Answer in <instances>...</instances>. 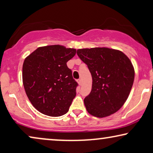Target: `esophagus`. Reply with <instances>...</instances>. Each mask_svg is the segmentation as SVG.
<instances>
[{"label": "esophagus", "mask_w": 153, "mask_h": 153, "mask_svg": "<svg viewBox=\"0 0 153 153\" xmlns=\"http://www.w3.org/2000/svg\"><path fill=\"white\" fill-rule=\"evenodd\" d=\"M78 83H79V85H82V80H81V79H79V80H78Z\"/></svg>", "instance_id": "obj_1"}]
</instances>
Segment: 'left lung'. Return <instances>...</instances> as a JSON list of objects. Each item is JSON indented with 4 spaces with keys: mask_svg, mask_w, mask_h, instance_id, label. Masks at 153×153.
<instances>
[{
    "mask_svg": "<svg viewBox=\"0 0 153 153\" xmlns=\"http://www.w3.org/2000/svg\"><path fill=\"white\" fill-rule=\"evenodd\" d=\"M76 53L87 65L93 79L91 93L84 99L87 111L97 118L118 111L126 102L134 79L129 58L119 50L106 47L81 49Z\"/></svg>",
    "mask_w": 153,
    "mask_h": 153,
    "instance_id": "1",
    "label": "left lung"
}]
</instances>
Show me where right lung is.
Instances as JSON below:
<instances>
[{
	"mask_svg": "<svg viewBox=\"0 0 153 153\" xmlns=\"http://www.w3.org/2000/svg\"><path fill=\"white\" fill-rule=\"evenodd\" d=\"M76 50L62 45L38 47L25 58L22 79L33 106L42 114L60 116L69 111L78 85L67 62Z\"/></svg>",
	"mask_w": 153,
	"mask_h": 153,
	"instance_id": "obj_1",
	"label": "right lung"
}]
</instances>
